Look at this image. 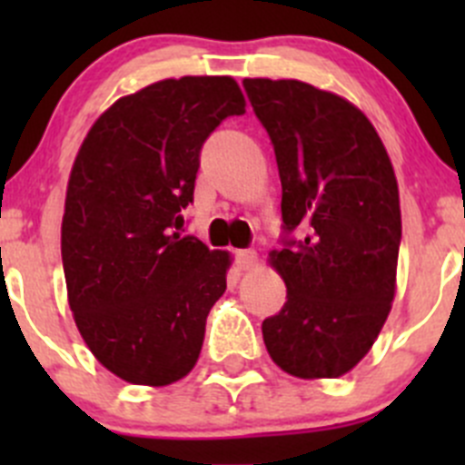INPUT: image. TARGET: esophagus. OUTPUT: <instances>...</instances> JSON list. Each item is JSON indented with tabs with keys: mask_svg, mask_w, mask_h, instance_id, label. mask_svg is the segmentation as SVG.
Masks as SVG:
<instances>
[{
	"mask_svg": "<svg viewBox=\"0 0 465 465\" xmlns=\"http://www.w3.org/2000/svg\"><path fill=\"white\" fill-rule=\"evenodd\" d=\"M236 262L241 270H252V267L259 265V254L254 250H241L236 252Z\"/></svg>",
	"mask_w": 465,
	"mask_h": 465,
	"instance_id": "esophagus-1",
	"label": "esophagus"
}]
</instances>
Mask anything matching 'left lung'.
I'll return each instance as SVG.
<instances>
[{
	"mask_svg": "<svg viewBox=\"0 0 465 465\" xmlns=\"http://www.w3.org/2000/svg\"><path fill=\"white\" fill-rule=\"evenodd\" d=\"M242 85L274 143L285 229L303 233L270 252L288 302L262 322V341L290 376L340 378L371 351L396 294V173L346 98L294 78Z\"/></svg>",
	"mask_w": 465,
	"mask_h": 465,
	"instance_id": "left-lung-1",
	"label": "left lung"
}]
</instances>
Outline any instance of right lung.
Segmentation results:
<instances>
[{
  "label": "right lung",
  "mask_w": 465,
  "mask_h": 465,
  "mask_svg": "<svg viewBox=\"0 0 465 465\" xmlns=\"http://www.w3.org/2000/svg\"><path fill=\"white\" fill-rule=\"evenodd\" d=\"M242 112L232 76L163 78L112 103L78 148L60 229L69 308L125 382L166 387L198 362L232 254L173 227L193 203L204 139Z\"/></svg>",
  "instance_id": "add662e5"
}]
</instances>
